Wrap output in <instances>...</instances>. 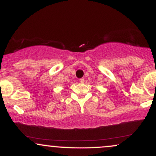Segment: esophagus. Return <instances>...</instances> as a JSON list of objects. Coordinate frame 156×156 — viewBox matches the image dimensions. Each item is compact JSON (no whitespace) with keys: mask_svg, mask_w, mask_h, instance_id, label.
<instances>
[{"mask_svg":"<svg viewBox=\"0 0 156 156\" xmlns=\"http://www.w3.org/2000/svg\"><path fill=\"white\" fill-rule=\"evenodd\" d=\"M79 81H80V83H83L84 81H85V80H84V78H80V79L79 80Z\"/></svg>","mask_w":156,"mask_h":156,"instance_id":"obj_1","label":"esophagus"}]
</instances>
